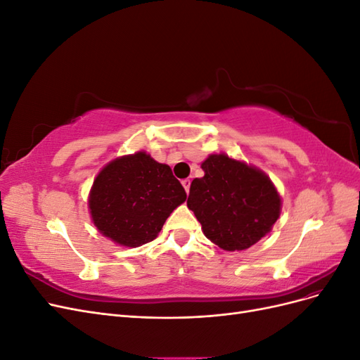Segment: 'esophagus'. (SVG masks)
Masks as SVG:
<instances>
[{"instance_id":"obj_1","label":"esophagus","mask_w":360,"mask_h":360,"mask_svg":"<svg viewBox=\"0 0 360 360\" xmlns=\"http://www.w3.org/2000/svg\"><path fill=\"white\" fill-rule=\"evenodd\" d=\"M181 184H183V188H184V191H186V192L189 193V189H191V180H189V179H186V180H183V181H181Z\"/></svg>"}]
</instances>
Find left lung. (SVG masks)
I'll return each mask as SVG.
<instances>
[{
	"label": "left lung",
	"mask_w": 360,
	"mask_h": 360,
	"mask_svg": "<svg viewBox=\"0 0 360 360\" xmlns=\"http://www.w3.org/2000/svg\"><path fill=\"white\" fill-rule=\"evenodd\" d=\"M204 177L191 184L188 207L204 236L225 250H243L270 233L281 214V197L266 174L226 155H210Z\"/></svg>",
	"instance_id": "1"
}]
</instances>
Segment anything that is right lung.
<instances>
[{
    "mask_svg": "<svg viewBox=\"0 0 360 360\" xmlns=\"http://www.w3.org/2000/svg\"><path fill=\"white\" fill-rule=\"evenodd\" d=\"M186 201L181 183L146 151L117 158L97 174L89 197L91 219L112 242L136 248L155 240Z\"/></svg>",
    "mask_w": 360,
    "mask_h": 360,
    "instance_id": "obj_1",
    "label": "right lung"
}]
</instances>
